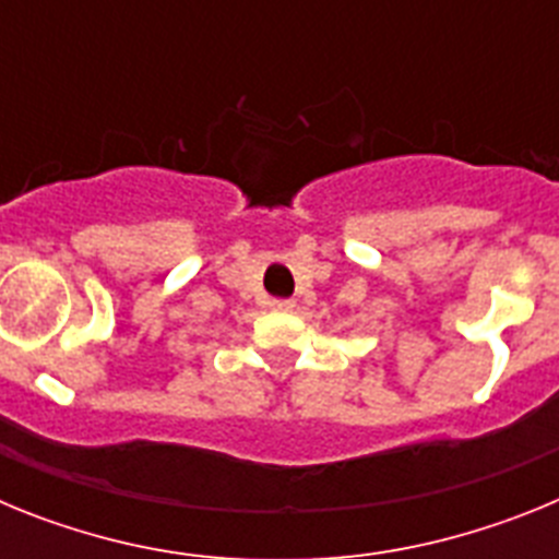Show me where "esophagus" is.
Wrapping results in <instances>:
<instances>
[{
    "mask_svg": "<svg viewBox=\"0 0 559 559\" xmlns=\"http://www.w3.org/2000/svg\"><path fill=\"white\" fill-rule=\"evenodd\" d=\"M271 310H294L296 302L294 299H269Z\"/></svg>",
    "mask_w": 559,
    "mask_h": 559,
    "instance_id": "obj_1",
    "label": "esophagus"
}]
</instances>
